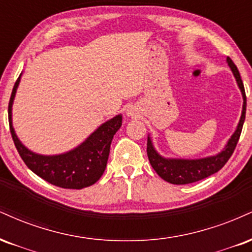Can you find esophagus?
<instances>
[{"label":"esophagus","instance_id":"esophagus-1","mask_svg":"<svg viewBox=\"0 0 252 252\" xmlns=\"http://www.w3.org/2000/svg\"><path fill=\"white\" fill-rule=\"evenodd\" d=\"M126 114L127 117H131V118H137L139 117V108L137 106H129L128 108H127L126 111Z\"/></svg>","mask_w":252,"mask_h":252}]
</instances>
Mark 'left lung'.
I'll use <instances>...</instances> for the list:
<instances>
[{"label":"left lung","mask_w":252,"mask_h":252,"mask_svg":"<svg viewBox=\"0 0 252 252\" xmlns=\"http://www.w3.org/2000/svg\"><path fill=\"white\" fill-rule=\"evenodd\" d=\"M226 62L229 64L230 69H231L233 76H235L238 88L241 90L242 97H243L241 119H239L235 132L232 133V135L227 140L226 145L220 152H218L215 156H209L205 157V158L198 159L166 158V157H162L156 150L152 139L149 134V137H147V157H149V160L156 172L165 182L176 185H184L202 180L206 177L211 176V174L218 172L226 164L230 157L232 156L233 151L236 149V145L239 140V137H241L242 128H243L245 112H247V96H245L244 85L241 79V75H239L237 67L229 56L226 58Z\"/></svg>","instance_id":"left-lung-1"}]
</instances>
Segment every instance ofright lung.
Segmentation results:
<instances>
[{"instance_id":"obj_1","label":"right lung","mask_w":252,"mask_h":252,"mask_svg":"<svg viewBox=\"0 0 252 252\" xmlns=\"http://www.w3.org/2000/svg\"><path fill=\"white\" fill-rule=\"evenodd\" d=\"M21 76L22 73L11 92L8 117L11 137L25 164L38 177L59 188L80 190L95 184L105 172L112 139L121 127L123 115L105 121L73 150L52 156L35 153L22 144L13 126V103Z\"/></svg>"}]
</instances>
